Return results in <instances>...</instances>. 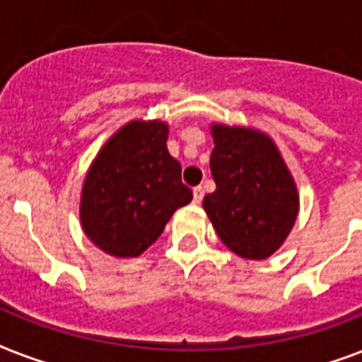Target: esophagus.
I'll use <instances>...</instances> for the list:
<instances>
[{"label": "esophagus", "instance_id": "esophagus-1", "mask_svg": "<svg viewBox=\"0 0 362 362\" xmlns=\"http://www.w3.org/2000/svg\"><path fill=\"white\" fill-rule=\"evenodd\" d=\"M203 197H204V189L201 186H197V187H193V203H201V201H203Z\"/></svg>", "mask_w": 362, "mask_h": 362}]
</instances>
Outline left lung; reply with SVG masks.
<instances>
[{
    "mask_svg": "<svg viewBox=\"0 0 362 362\" xmlns=\"http://www.w3.org/2000/svg\"><path fill=\"white\" fill-rule=\"evenodd\" d=\"M210 133L216 192L204 195V212L231 252L244 259L270 257L297 220V184L269 135L223 124H212Z\"/></svg>",
    "mask_w": 362,
    "mask_h": 362,
    "instance_id": "obj_1",
    "label": "left lung"
}]
</instances>
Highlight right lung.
<instances>
[{"mask_svg": "<svg viewBox=\"0 0 362 362\" xmlns=\"http://www.w3.org/2000/svg\"><path fill=\"white\" fill-rule=\"evenodd\" d=\"M169 125L133 120L116 131L93 159L81 195L86 237L115 257H136L193 199L182 167L167 150Z\"/></svg>", "mask_w": 362, "mask_h": 362, "instance_id": "obj_1", "label": "right lung"}]
</instances>
